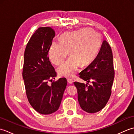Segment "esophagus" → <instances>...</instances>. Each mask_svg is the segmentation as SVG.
Instances as JSON below:
<instances>
[{"mask_svg": "<svg viewBox=\"0 0 134 134\" xmlns=\"http://www.w3.org/2000/svg\"><path fill=\"white\" fill-rule=\"evenodd\" d=\"M67 82H69L70 84H72L73 83V80L71 78H67Z\"/></svg>", "mask_w": 134, "mask_h": 134, "instance_id": "1", "label": "esophagus"}]
</instances>
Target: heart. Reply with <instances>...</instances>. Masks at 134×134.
Wrapping results in <instances>:
<instances>
[{
    "instance_id": "obj_1",
    "label": "heart",
    "mask_w": 134,
    "mask_h": 134,
    "mask_svg": "<svg viewBox=\"0 0 134 134\" xmlns=\"http://www.w3.org/2000/svg\"><path fill=\"white\" fill-rule=\"evenodd\" d=\"M102 43L101 36L94 30L87 28L61 36L60 41H53L48 56L53 64L59 65L69 54L71 56L58 68L62 76L71 77L77 71L80 64L86 65L96 58Z\"/></svg>"
}]
</instances>
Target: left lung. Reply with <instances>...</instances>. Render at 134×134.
I'll use <instances>...</instances> for the list:
<instances>
[{"mask_svg": "<svg viewBox=\"0 0 134 134\" xmlns=\"http://www.w3.org/2000/svg\"><path fill=\"white\" fill-rule=\"evenodd\" d=\"M114 77L112 49L104 40L96 59L79 73V78L86 81L87 84L74 82L82 109L90 113L103 109L110 97ZM90 80L91 85L88 83Z\"/></svg>", "mask_w": 134, "mask_h": 134, "instance_id": "obj_1", "label": "left lung"}]
</instances>
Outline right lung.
Masks as SVG:
<instances>
[{
    "label": "right lung",
    "instance_id": "1",
    "mask_svg": "<svg viewBox=\"0 0 134 134\" xmlns=\"http://www.w3.org/2000/svg\"><path fill=\"white\" fill-rule=\"evenodd\" d=\"M55 36L51 27H39L27 42L24 53L22 76L27 98L34 109L42 115L59 109L67 83L66 78H61L48 84L56 76L48 57Z\"/></svg>",
    "mask_w": 134,
    "mask_h": 134
}]
</instances>
